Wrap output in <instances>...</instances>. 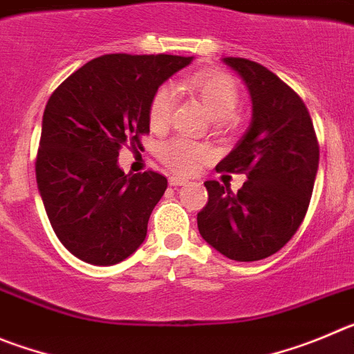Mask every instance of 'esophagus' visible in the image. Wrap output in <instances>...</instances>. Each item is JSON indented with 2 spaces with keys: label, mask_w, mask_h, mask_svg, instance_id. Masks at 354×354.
<instances>
[{
  "label": "esophagus",
  "mask_w": 354,
  "mask_h": 354,
  "mask_svg": "<svg viewBox=\"0 0 354 354\" xmlns=\"http://www.w3.org/2000/svg\"><path fill=\"white\" fill-rule=\"evenodd\" d=\"M187 183V180L185 178H180V176H171L169 178V185L171 187H181V185Z\"/></svg>",
  "instance_id": "34e87169"
}]
</instances>
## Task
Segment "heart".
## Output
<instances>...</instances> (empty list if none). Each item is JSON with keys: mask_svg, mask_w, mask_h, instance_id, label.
<instances>
[{"mask_svg": "<svg viewBox=\"0 0 354 354\" xmlns=\"http://www.w3.org/2000/svg\"><path fill=\"white\" fill-rule=\"evenodd\" d=\"M183 86L201 98L203 106L206 107L213 120H227L236 113L238 104H240V90L231 75L224 72H215V70L197 72L185 79ZM176 98L178 91L174 84L164 82L158 86L149 100V125L153 129H164L171 122ZM157 153L167 167L176 173L189 174L194 173L201 162L209 157V148L187 138H173L162 142Z\"/></svg>", "mask_w": 354, "mask_h": 354, "instance_id": "obj_1", "label": "heart"}]
</instances>
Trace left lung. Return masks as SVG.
<instances>
[{
    "mask_svg": "<svg viewBox=\"0 0 354 354\" xmlns=\"http://www.w3.org/2000/svg\"><path fill=\"white\" fill-rule=\"evenodd\" d=\"M252 100V122L216 171L245 173L236 194L205 181L208 203L197 213L206 243L234 261H259L279 252L304 222L319 165L310 114L295 91L266 66L224 58Z\"/></svg>",
    "mask_w": 354,
    "mask_h": 354,
    "instance_id": "left-lung-1",
    "label": "left lung"
}]
</instances>
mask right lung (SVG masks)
I'll use <instances>...</instances> for the list:
<instances>
[{
  "label": "right lung",
  "mask_w": 354,
  "mask_h": 354,
  "mask_svg": "<svg viewBox=\"0 0 354 354\" xmlns=\"http://www.w3.org/2000/svg\"><path fill=\"white\" fill-rule=\"evenodd\" d=\"M192 56L106 54L75 70L47 102L38 148V192L63 247L84 263L111 266L145 241L167 180L125 174L123 146L149 132L155 90Z\"/></svg>",
  "instance_id": "add662e5"
}]
</instances>
